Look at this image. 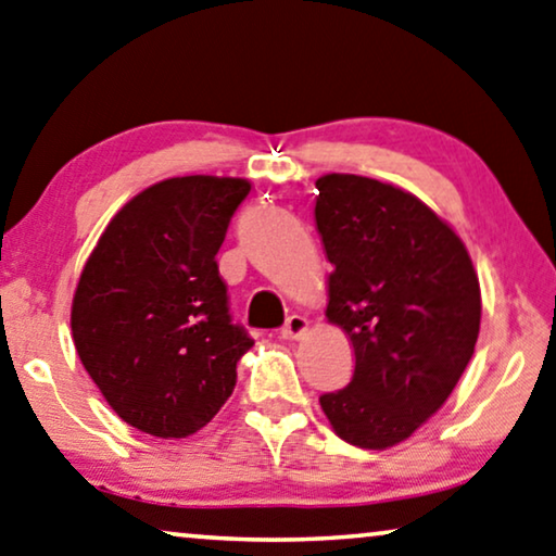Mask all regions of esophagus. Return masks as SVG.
<instances>
[{"label": "esophagus", "instance_id": "1", "mask_svg": "<svg viewBox=\"0 0 556 556\" xmlns=\"http://www.w3.org/2000/svg\"><path fill=\"white\" fill-rule=\"evenodd\" d=\"M306 327H309V321H306V317H302V314H292V317H287L285 327H281V337L285 339H300Z\"/></svg>", "mask_w": 556, "mask_h": 556}]
</instances>
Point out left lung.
Instances as JSON below:
<instances>
[{"label": "left lung", "instance_id": "obj_1", "mask_svg": "<svg viewBox=\"0 0 556 556\" xmlns=\"http://www.w3.org/2000/svg\"><path fill=\"white\" fill-rule=\"evenodd\" d=\"M314 219L334 271L327 319L354 346L352 382L321 394L334 432L362 450L412 437L475 354L482 294L454 229L400 187L325 174Z\"/></svg>", "mask_w": 556, "mask_h": 556}]
</instances>
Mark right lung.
<instances>
[{"label": "right lung", "mask_w": 556, "mask_h": 556, "mask_svg": "<svg viewBox=\"0 0 556 556\" xmlns=\"http://www.w3.org/2000/svg\"><path fill=\"white\" fill-rule=\"evenodd\" d=\"M252 185L172 177L129 199L99 237L72 300L87 375L119 417L162 439L194 434L254 344L229 317L217 252Z\"/></svg>", "instance_id": "1"}]
</instances>
